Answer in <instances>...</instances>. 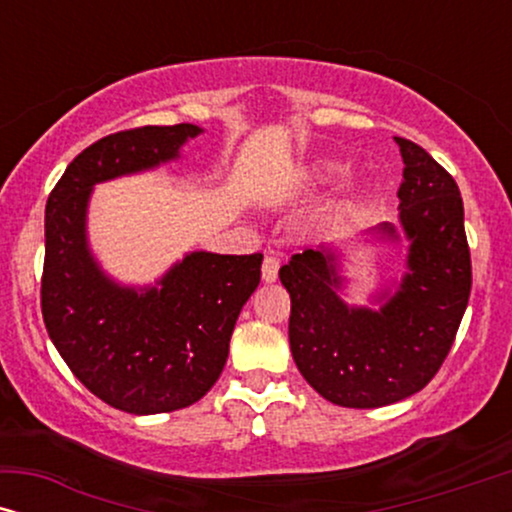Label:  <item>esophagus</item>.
<instances>
[{
	"mask_svg": "<svg viewBox=\"0 0 512 512\" xmlns=\"http://www.w3.org/2000/svg\"><path fill=\"white\" fill-rule=\"evenodd\" d=\"M279 258H275V256H265V261H263V268H261V272H263V282H275L277 279V275H279Z\"/></svg>",
	"mask_w": 512,
	"mask_h": 512,
	"instance_id": "esophagus-1",
	"label": "esophagus"
}]
</instances>
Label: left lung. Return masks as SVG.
<instances>
[{
  "mask_svg": "<svg viewBox=\"0 0 512 512\" xmlns=\"http://www.w3.org/2000/svg\"><path fill=\"white\" fill-rule=\"evenodd\" d=\"M403 156L401 226L408 272L380 310L347 307L331 251L305 249L282 265L291 296L289 342L300 375L326 401L382 408L422 391L443 366L471 296L464 202L452 174L422 146L394 137ZM391 240L396 230L380 226Z\"/></svg>",
  "mask_w": 512,
  "mask_h": 512,
  "instance_id": "left-lung-1",
  "label": "left lung"
}]
</instances>
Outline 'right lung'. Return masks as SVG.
<instances>
[{
    "label": "right lung",
    "mask_w": 512,
    "mask_h": 512,
    "mask_svg": "<svg viewBox=\"0 0 512 512\" xmlns=\"http://www.w3.org/2000/svg\"><path fill=\"white\" fill-rule=\"evenodd\" d=\"M198 125H144L97 139L46 202L41 314L83 387L111 408L156 415L193 405L228 359L242 305L261 282L263 254L195 251L139 293L104 277L86 244L90 188L179 156Z\"/></svg>",
    "instance_id": "add662e5"
}]
</instances>
